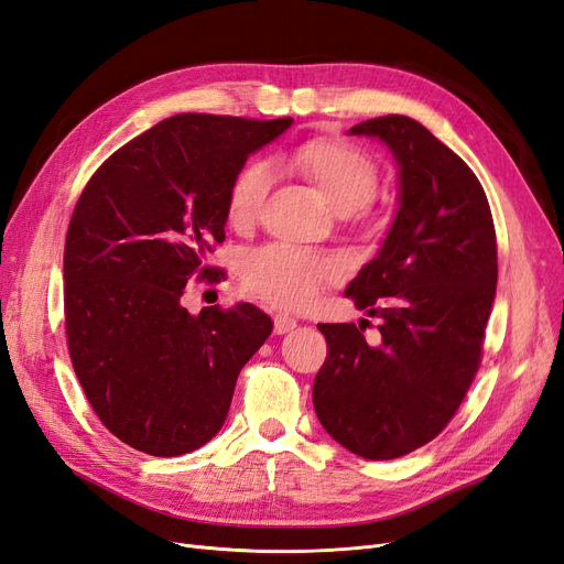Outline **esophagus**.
<instances>
[{
  "label": "esophagus",
  "instance_id": "obj_1",
  "mask_svg": "<svg viewBox=\"0 0 564 564\" xmlns=\"http://www.w3.org/2000/svg\"><path fill=\"white\" fill-rule=\"evenodd\" d=\"M273 328H275V334H278V336L289 334V332H294V328H296V319H294V317H289V315H275Z\"/></svg>",
  "mask_w": 564,
  "mask_h": 564
}]
</instances>
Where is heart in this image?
Returning a JSON list of instances; mask_svg holds the SVG:
<instances>
[{
  "label": "heart",
  "instance_id": "obj_1",
  "mask_svg": "<svg viewBox=\"0 0 564 564\" xmlns=\"http://www.w3.org/2000/svg\"><path fill=\"white\" fill-rule=\"evenodd\" d=\"M305 177L343 215L364 209L376 198L380 170L364 149L345 140H313L291 153ZM273 186V167L265 161L245 163L228 188V219L249 226L261 215ZM343 268L336 259L291 245H265L242 261V284L251 296L280 307H307L322 289L338 282Z\"/></svg>",
  "mask_w": 564,
  "mask_h": 564
}]
</instances>
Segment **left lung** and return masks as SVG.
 I'll use <instances>...</instances> for the list:
<instances>
[{"label":"left lung","instance_id":"left-lung-1","mask_svg":"<svg viewBox=\"0 0 564 564\" xmlns=\"http://www.w3.org/2000/svg\"><path fill=\"white\" fill-rule=\"evenodd\" d=\"M380 138L401 167V205L382 249L345 296L380 317L317 324L326 359L315 413L343 448L394 459L422 448L453 420L482 359L497 289V236L488 196L453 149L415 119L390 113L349 128Z\"/></svg>","mask_w":564,"mask_h":564}]
</instances>
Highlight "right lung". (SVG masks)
Here are the masks:
<instances>
[{"label":"right lung","instance_id":"add662e5","mask_svg":"<svg viewBox=\"0 0 564 564\" xmlns=\"http://www.w3.org/2000/svg\"><path fill=\"white\" fill-rule=\"evenodd\" d=\"M291 119L177 113L93 172L65 240V332L74 373L130 448L177 457L226 420L242 366L273 332L257 305L191 315V280L217 284L228 188L251 151Z\"/></svg>","mask_w":564,"mask_h":564}]
</instances>
